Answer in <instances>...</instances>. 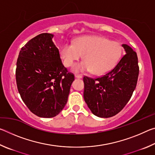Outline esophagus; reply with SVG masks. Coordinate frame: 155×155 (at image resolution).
Masks as SVG:
<instances>
[{"instance_id": "esophagus-1", "label": "esophagus", "mask_w": 155, "mask_h": 155, "mask_svg": "<svg viewBox=\"0 0 155 155\" xmlns=\"http://www.w3.org/2000/svg\"><path fill=\"white\" fill-rule=\"evenodd\" d=\"M75 77H76V78H81L83 77V75H82V74H75Z\"/></svg>"}]
</instances>
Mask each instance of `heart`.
Instances as JSON below:
<instances>
[{
    "label": "heart",
    "instance_id": "1",
    "mask_svg": "<svg viewBox=\"0 0 155 155\" xmlns=\"http://www.w3.org/2000/svg\"><path fill=\"white\" fill-rule=\"evenodd\" d=\"M83 55L84 61L75 64V72H90L104 74L114 68L122 55V47L117 41H111L101 36H83L74 43L65 42L59 50V56L65 67L72 66Z\"/></svg>",
    "mask_w": 155,
    "mask_h": 155
}]
</instances>
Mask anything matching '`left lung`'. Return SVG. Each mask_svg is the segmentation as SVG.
<instances>
[{"instance_id":"8db88e82","label":"left lung","mask_w":155,"mask_h":155,"mask_svg":"<svg viewBox=\"0 0 155 155\" xmlns=\"http://www.w3.org/2000/svg\"><path fill=\"white\" fill-rule=\"evenodd\" d=\"M126 54L117 65L98 78L83 77V97L91 111L100 117H110L121 111L136 87L140 68L137 53L122 44Z\"/></svg>"}]
</instances>
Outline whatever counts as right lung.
I'll use <instances>...</instances> for the list:
<instances>
[{
    "label": "right lung",
    "instance_id": "right-lung-1",
    "mask_svg": "<svg viewBox=\"0 0 155 155\" xmlns=\"http://www.w3.org/2000/svg\"><path fill=\"white\" fill-rule=\"evenodd\" d=\"M51 33H41L21 48L15 79L21 98L41 117H53L67 103L74 76L64 67Z\"/></svg>",
    "mask_w": 155,
    "mask_h": 155
}]
</instances>
